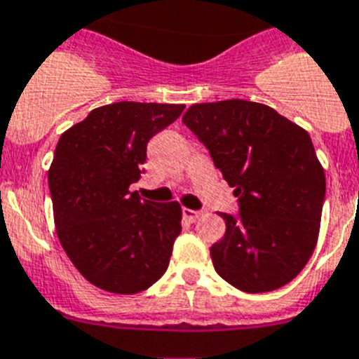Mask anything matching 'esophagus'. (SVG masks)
<instances>
[{
	"mask_svg": "<svg viewBox=\"0 0 359 359\" xmlns=\"http://www.w3.org/2000/svg\"><path fill=\"white\" fill-rule=\"evenodd\" d=\"M182 215H184L186 221L195 222L198 217H201V212H197V210H189V208H182Z\"/></svg>",
	"mask_w": 359,
	"mask_h": 359,
	"instance_id": "1",
	"label": "esophagus"
}]
</instances>
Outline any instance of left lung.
Masks as SVG:
<instances>
[{"instance_id":"obj_1","label":"left lung","mask_w":359,"mask_h":359,"mask_svg":"<svg viewBox=\"0 0 359 359\" xmlns=\"http://www.w3.org/2000/svg\"><path fill=\"white\" fill-rule=\"evenodd\" d=\"M239 197V215L210 248L215 272L248 294L285 287L318 243L325 171L310 135L264 104H194L182 116Z\"/></svg>"}]
</instances>
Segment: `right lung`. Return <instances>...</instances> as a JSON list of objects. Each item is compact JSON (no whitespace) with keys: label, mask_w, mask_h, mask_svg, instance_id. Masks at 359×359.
<instances>
[{"label":"right lung","mask_w":359,"mask_h":359,"mask_svg":"<svg viewBox=\"0 0 359 359\" xmlns=\"http://www.w3.org/2000/svg\"><path fill=\"white\" fill-rule=\"evenodd\" d=\"M182 111L116 102L60 137L49 168L56 233L78 272L102 290L138 294L168 270L180 204L142 201L129 186L140 179L147 142Z\"/></svg>","instance_id":"obj_1"}]
</instances>
